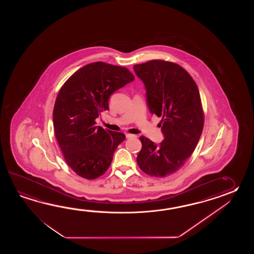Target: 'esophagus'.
I'll return each instance as SVG.
<instances>
[{"label": "esophagus", "mask_w": 254, "mask_h": 254, "mask_svg": "<svg viewBox=\"0 0 254 254\" xmlns=\"http://www.w3.org/2000/svg\"><path fill=\"white\" fill-rule=\"evenodd\" d=\"M125 136H126V138H133V137H136V135L130 134V133H125Z\"/></svg>", "instance_id": "1"}]
</instances>
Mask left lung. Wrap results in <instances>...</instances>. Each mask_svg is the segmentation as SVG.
<instances>
[{"label":"left lung","instance_id":"obj_1","mask_svg":"<svg viewBox=\"0 0 254 254\" xmlns=\"http://www.w3.org/2000/svg\"><path fill=\"white\" fill-rule=\"evenodd\" d=\"M133 69L144 83L150 113L162 118L164 135L160 144L140 136L137 163L150 176L165 177L184 166L200 140L204 114L199 89L191 76L174 63L152 60Z\"/></svg>","mask_w":254,"mask_h":254}]
</instances>
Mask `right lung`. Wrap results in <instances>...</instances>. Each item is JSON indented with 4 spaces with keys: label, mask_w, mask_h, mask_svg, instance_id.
Returning a JSON list of instances; mask_svg holds the SVG:
<instances>
[{
    "label": "right lung",
    "mask_w": 254,
    "mask_h": 254,
    "mask_svg": "<svg viewBox=\"0 0 254 254\" xmlns=\"http://www.w3.org/2000/svg\"><path fill=\"white\" fill-rule=\"evenodd\" d=\"M134 80L125 67L96 62L75 71L62 86L54 108L56 140L65 162L79 176L93 180L108 170L122 132L96 126L110 96Z\"/></svg>",
    "instance_id": "add662e5"
}]
</instances>
